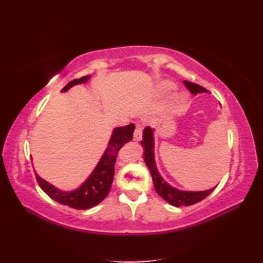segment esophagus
<instances>
[{
    "instance_id": "34e87169",
    "label": "esophagus",
    "mask_w": 263,
    "mask_h": 263,
    "mask_svg": "<svg viewBox=\"0 0 263 263\" xmlns=\"http://www.w3.org/2000/svg\"><path fill=\"white\" fill-rule=\"evenodd\" d=\"M141 137H142V125L138 124V125L136 126L135 133H133V139H135L136 141H138V140H140Z\"/></svg>"
}]
</instances>
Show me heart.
Here are the masks:
<instances>
[{
	"mask_svg": "<svg viewBox=\"0 0 263 263\" xmlns=\"http://www.w3.org/2000/svg\"><path fill=\"white\" fill-rule=\"evenodd\" d=\"M174 89H175V85H173L172 82H168V81H165L159 86V90H160V92H163V93L171 92V91L174 90Z\"/></svg>",
	"mask_w": 263,
	"mask_h": 263,
	"instance_id": "b5f03b06",
	"label": "heart"
}]
</instances>
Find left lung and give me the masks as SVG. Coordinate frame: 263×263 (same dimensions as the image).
<instances>
[{"label":"left lung","mask_w":263,"mask_h":263,"mask_svg":"<svg viewBox=\"0 0 263 263\" xmlns=\"http://www.w3.org/2000/svg\"><path fill=\"white\" fill-rule=\"evenodd\" d=\"M184 85L189 89L190 92L193 95H198L201 92H206L205 88L201 87L197 83L184 81ZM141 146L143 149V159L144 163L148 166L150 171V174L153 177L154 186L156 192H157L161 198H163L166 202L174 206H184V205H191L199 202V201L203 200L205 197L214 191L215 187L210 190H205V191H181L175 187L171 186L167 183L157 170L155 161V140H154V130L150 127H146L143 130V140L141 141Z\"/></svg>","instance_id":"left-lung-1"}]
</instances>
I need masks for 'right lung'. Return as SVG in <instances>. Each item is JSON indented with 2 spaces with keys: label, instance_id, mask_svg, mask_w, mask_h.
Segmentation results:
<instances>
[{
  "label": "right lung",
  "instance_id": "obj_1",
  "mask_svg": "<svg viewBox=\"0 0 263 263\" xmlns=\"http://www.w3.org/2000/svg\"><path fill=\"white\" fill-rule=\"evenodd\" d=\"M89 78H90V76L72 80L61 91L65 92L71 87L80 85V83H86L89 80ZM135 127V124L131 123V124L126 126L114 128L113 135H111L110 140L107 144V148H106L99 163L95 167L90 176L81 184L80 187L73 190V191L64 192L62 190H59L58 187L52 185V184H49L45 180H43L41 176H38L37 173H35L39 186L42 187L43 191L49 198H52L53 200L64 205H69L71 208L89 209L97 205L107 197V194L110 191L111 183H113L114 178V165L117 154H119L120 149L126 142L132 140Z\"/></svg>",
  "mask_w": 263,
  "mask_h": 263
}]
</instances>
